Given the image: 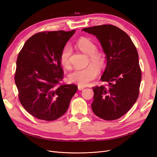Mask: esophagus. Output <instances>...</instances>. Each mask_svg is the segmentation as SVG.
<instances>
[{
  "instance_id": "obj_1",
  "label": "esophagus",
  "mask_w": 157,
  "mask_h": 157,
  "mask_svg": "<svg viewBox=\"0 0 157 157\" xmlns=\"http://www.w3.org/2000/svg\"><path fill=\"white\" fill-rule=\"evenodd\" d=\"M85 87L83 86H78V89L79 90H82Z\"/></svg>"
}]
</instances>
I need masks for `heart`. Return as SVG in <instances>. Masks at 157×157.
Here are the masks:
<instances>
[{
    "instance_id": "1",
    "label": "heart",
    "mask_w": 157,
    "mask_h": 157,
    "mask_svg": "<svg viewBox=\"0 0 157 157\" xmlns=\"http://www.w3.org/2000/svg\"><path fill=\"white\" fill-rule=\"evenodd\" d=\"M77 46L84 54L89 56V63L94 65H90L82 69L74 70L69 75L68 78L71 82L77 84L78 86H86L98 77V69L94 66L99 68L103 67L105 63L106 57L103 52L97 51L96 44L86 38H80L77 42ZM71 54V48L69 45L65 46L61 52L59 61L65 68L70 67Z\"/></svg>"
}]
</instances>
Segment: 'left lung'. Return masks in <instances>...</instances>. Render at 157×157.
Returning <instances> with one entry per match:
<instances>
[{
    "label": "left lung",
    "instance_id": "left-lung-1",
    "mask_svg": "<svg viewBox=\"0 0 157 157\" xmlns=\"http://www.w3.org/2000/svg\"><path fill=\"white\" fill-rule=\"evenodd\" d=\"M82 31L98 38L107 59L101 80L108 84L92 87V111L103 120L118 119L130 110L139 96L141 71L137 49L130 37L115 25H97Z\"/></svg>",
    "mask_w": 157,
    "mask_h": 157
}]
</instances>
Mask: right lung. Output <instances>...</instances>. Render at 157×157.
<instances>
[{
	"instance_id": "1",
	"label": "right lung",
	"mask_w": 157,
	"mask_h": 157,
	"mask_svg": "<svg viewBox=\"0 0 157 157\" xmlns=\"http://www.w3.org/2000/svg\"><path fill=\"white\" fill-rule=\"evenodd\" d=\"M75 31H42L31 36L17 56L15 82L20 101L39 119L52 121L67 111L77 91L75 84H61L59 56Z\"/></svg>"
}]
</instances>
